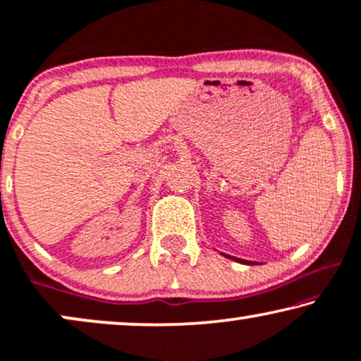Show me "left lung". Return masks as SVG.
<instances>
[{
  "instance_id": "8db88e82",
  "label": "left lung",
  "mask_w": 361,
  "mask_h": 361,
  "mask_svg": "<svg viewBox=\"0 0 361 361\" xmlns=\"http://www.w3.org/2000/svg\"><path fill=\"white\" fill-rule=\"evenodd\" d=\"M226 257H229V259H234V261H238V262H243V264H249L247 261H243V259H239V257H231V256H226Z\"/></svg>"
}]
</instances>
